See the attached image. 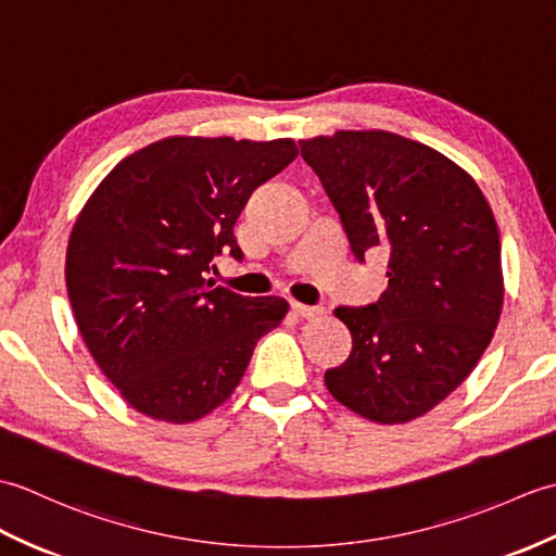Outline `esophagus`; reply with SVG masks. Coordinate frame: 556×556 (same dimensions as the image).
<instances>
[{"label":"esophagus","instance_id":"1","mask_svg":"<svg viewBox=\"0 0 556 556\" xmlns=\"http://www.w3.org/2000/svg\"><path fill=\"white\" fill-rule=\"evenodd\" d=\"M291 313L303 317V320H315V317L323 315L320 305H303V303H291Z\"/></svg>","mask_w":556,"mask_h":556}]
</instances>
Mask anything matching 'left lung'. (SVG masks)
I'll use <instances>...</instances> for the list:
<instances>
[{
    "mask_svg": "<svg viewBox=\"0 0 556 556\" xmlns=\"http://www.w3.org/2000/svg\"><path fill=\"white\" fill-rule=\"evenodd\" d=\"M351 253H387V289L334 311L349 358L325 372L339 404L380 425L416 420L473 372L504 303L500 229L476 179L442 152L389 131L301 140Z\"/></svg>",
    "mask_w": 556,
    "mask_h": 556,
    "instance_id": "8db88e82",
    "label": "left lung"
}]
</instances>
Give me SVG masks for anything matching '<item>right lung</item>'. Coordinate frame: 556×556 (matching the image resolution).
Wrapping results in <instances>:
<instances>
[{
  "instance_id": "1",
  "label": "right lung",
  "mask_w": 556,
  "mask_h": 556,
  "mask_svg": "<svg viewBox=\"0 0 556 556\" xmlns=\"http://www.w3.org/2000/svg\"><path fill=\"white\" fill-rule=\"evenodd\" d=\"M291 138L172 136L122 160L71 229L66 291L78 332L131 408L184 425L231 396L257 339L289 311L207 279L257 186L296 160Z\"/></svg>"
}]
</instances>
